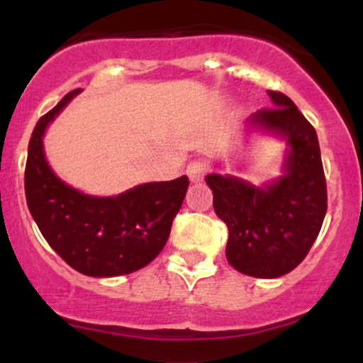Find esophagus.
Wrapping results in <instances>:
<instances>
[{"label": "esophagus", "instance_id": "esophagus-1", "mask_svg": "<svg viewBox=\"0 0 363 363\" xmlns=\"http://www.w3.org/2000/svg\"><path fill=\"white\" fill-rule=\"evenodd\" d=\"M187 176L193 182H199L203 181L208 172V164L205 160H201V158H198V160H193L187 164V169H186Z\"/></svg>", "mask_w": 363, "mask_h": 363}]
</instances>
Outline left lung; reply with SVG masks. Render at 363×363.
<instances>
[{"instance_id": "left-lung-1", "label": "left lung", "mask_w": 363, "mask_h": 363, "mask_svg": "<svg viewBox=\"0 0 363 363\" xmlns=\"http://www.w3.org/2000/svg\"><path fill=\"white\" fill-rule=\"evenodd\" d=\"M268 94L274 107L254 112L247 123L286 138L285 174L262 187L234 176H206L215 213L228 228L227 259L237 272L256 278H278L297 268L328 210L315 129L285 94Z\"/></svg>"}]
</instances>
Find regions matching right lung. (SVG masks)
Returning <instances> with one entry per match:
<instances>
[{
    "mask_svg": "<svg viewBox=\"0 0 363 363\" xmlns=\"http://www.w3.org/2000/svg\"><path fill=\"white\" fill-rule=\"evenodd\" d=\"M80 89L69 91L37 121L25 165V196L40 234L89 277H119L152 262L167 242L189 186L186 176L147 182L126 193L95 198L62 182L44 155L45 128Z\"/></svg>",
    "mask_w": 363,
    "mask_h": 363,
    "instance_id": "1",
    "label": "right lung"
}]
</instances>
